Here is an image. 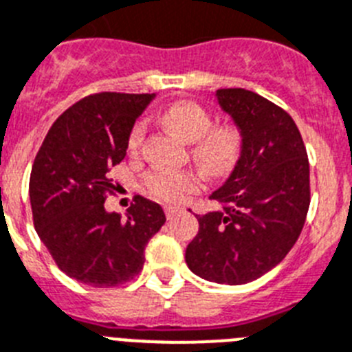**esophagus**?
Listing matches in <instances>:
<instances>
[{"mask_svg": "<svg viewBox=\"0 0 352 352\" xmlns=\"http://www.w3.org/2000/svg\"><path fill=\"white\" fill-rule=\"evenodd\" d=\"M179 213H182V208H176V206H167V208H165V215H167L169 221H173L174 217H178Z\"/></svg>", "mask_w": 352, "mask_h": 352, "instance_id": "esophagus-1", "label": "esophagus"}]
</instances>
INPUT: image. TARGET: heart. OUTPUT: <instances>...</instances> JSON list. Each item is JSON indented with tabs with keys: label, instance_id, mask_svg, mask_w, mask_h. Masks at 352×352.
<instances>
[{
	"label": "heart",
	"instance_id": "b5f03b06",
	"mask_svg": "<svg viewBox=\"0 0 352 352\" xmlns=\"http://www.w3.org/2000/svg\"><path fill=\"white\" fill-rule=\"evenodd\" d=\"M162 119L179 139L194 142L192 156L205 173L212 176H226L235 169L244 147V137L239 126H212V117L206 112V108L194 101L173 103L169 108H165ZM146 131L147 126L144 121L131 126L126 140L130 155H139L146 139ZM144 183L151 196L169 203L185 201L201 188L199 176L188 170H155L147 174Z\"/></svg>",
	"mask_w": 352,
	"mask_h": 352
}]
</instances>
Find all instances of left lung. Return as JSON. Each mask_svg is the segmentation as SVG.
Listing matches in <instances>:
<instances>
[{
  "label": "left lung",
  "instance_id": "8db88e82",
  "mask_svg": "<svg viewBox=\"0 0 352 352\" xmlns=\"http://www.w3.org/2000/svg\"><path fill=\"white\" fill-rule=\"evenodd\" d=\"M244 147L210 199L222 210L196 215L199 231L185 251L199 278L244 285L274 269L297 242L310 206V164L296 122L283 108L245 89H219Z\"/></svg>",
  "mask_w": 352,
  "mask_h": 352
}]
</instances>
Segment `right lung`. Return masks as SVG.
<instances>
[{
    "instance_id": "add662e5",
    "label": "right lung",
    "mask_w": 352,
    "mask_h": 352,
    "mask_svg": "<svg viewBox=\"0 0 352 352\" xmlns=\"http://www.w3.org/2000/svg\"><path fill=\"white\" fill-rule=\"evenodd\" d=\"M153 94L99 92L53 122L30 174L33 224L58 269L80 283L119 287L139 274L144 249L165 222L158 203L142 196L126 212L104 210L116 185L113 165L126 156L131 126Z\"/></svg>"
}]
</instances>
